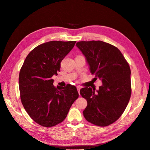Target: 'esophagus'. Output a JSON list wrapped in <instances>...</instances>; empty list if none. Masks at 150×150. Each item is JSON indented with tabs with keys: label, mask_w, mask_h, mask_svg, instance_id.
Listing matches in <instances>:
<instances>
[{
	"label": "esophagus",
	"mask_w": 150,
	"mask_h": 150,
	"mask_svg": "<svg viewBox=\"0 0 150 150\" xmlns=\"http://www.w3.org/2000/svg\"><path fill=\"white\" fill-rule=\"evenodd\" d=\"M80 88L79 87V86H78L77 87V91H78V93H79V95H80Z\"/></svg>",
	"instance_id": "34e87169"
}]
</instances>
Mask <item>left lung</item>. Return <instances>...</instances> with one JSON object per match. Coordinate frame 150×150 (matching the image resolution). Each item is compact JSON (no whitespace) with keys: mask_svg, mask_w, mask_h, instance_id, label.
<instances>
[{"mask_svg":"<svg viewBox=\"0 0 150 150\" xmlns=\"http://www.w3.org/2000/svg\"><path fill=\"white\" fill-rule=\"evenodd\" d=\"M82 52L96 80L102 82L99 89L83 88L81 96L87 100L83 111L86 120L100 127L115 122L123 113L131 94V70L121 52L101 41H80L76 44Z\"/></svg>","mask_w":150,"mask_h":150,"instance_id":"obj_1","label":"left lung"}]
</instances>
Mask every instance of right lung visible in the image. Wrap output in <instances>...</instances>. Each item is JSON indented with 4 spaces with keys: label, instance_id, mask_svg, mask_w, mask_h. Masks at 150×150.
<instances>
[{
    "label": "right lung",
    "instance_id": "obj_1",
    "mask_svg": "<svg viewBox=\"0 0 150 150\" xmlns=\"http://www.w3.org/2000/svg\"><path fill=\"white\" fill-rule=\"evenodd\" d=\"M76 41H50L37 46L26 57L19 81L22 103L36 123L51 127L64 120L78 98L75 86L53 85L60 63L73 49Z\"/></svg>",
    "mask_w": 150,
    "mask_h": 150
}]
</instances>
